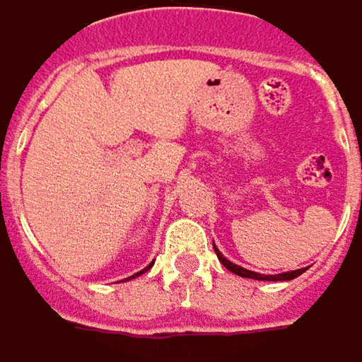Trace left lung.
I'll return each mask as SVG.
<instances>
[{
    "mask_svg": "<svg viewBox=\"0 0 362 362\" xmlns=\"http://www.w3.org/2000/svg\"><path fill=\"white\" fill-rule=\"evenodd\" d=\"M215 255H217V259L221 261V265L226 267V269H230L232 274H236V276H240V278H250V279H261V281H288V279H294L298 278L300 274H305L307 272V267H303V269H294V272H284V274H274V276H265V274H257V272H250V269H245V267H240V265H236V263H232L230 259H226L221 252H219V248L215 247Z\"/></svg>",
    "mask_w": 362,
    "mask_h": 362,
    "instance_id": "obj_1",
    "label": "left lung"
}]
</instances>
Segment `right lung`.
I'll return each instance as SVG.
<instances>
[{"instance_id": "right-lung-1", "label": "right lung", "mask_w": 362, "mask_h": 362, "mask_svg": "<svg viewBox=\"0 0 362 362\" xmlns=\"http://www.w3.org/2000/svg\"><path fill=\"white\" fill-rule=\"evenodd\" d=\"M151 267H153V263H151V265H147V267H145V269H141V272H139V274H134V276H130V278H126V279L139 278V276H141V274H145V272H148V269H151Z\"/></svg>"}]
</instances>
